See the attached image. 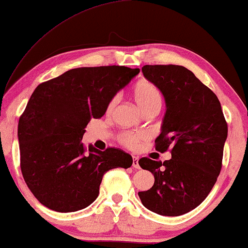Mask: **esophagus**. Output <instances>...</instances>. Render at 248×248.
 <instances>
[{
    "mask_svg": "<svg viewBox=\"0 0 248 248\" xmlns=\"http://www.w3.org/2000/svg\"><path fill=\"white\" fill-rule=\"evenodd\" d=\"M132 166H133L135 169L140 168V165H139V158L135 157V155H133V162H132Z\"/></svg>",
    "mask_w": 248,
    "mask_h": 248,
    "instance_id": "34e87169",
    "label": "esophagus"
}]
</instances>
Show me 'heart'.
I'll list each match as a JSON object with an SVG mask.
<instances>
[{
	"instance_id": "1",
	"label": "heart",
	"mask_w": 248,
	"mask_h": 248,
	"mask_svg": "<svg viewBox=\"0 0 248 248\" xmlns=\"http://www.w3.org/2000/svg\"><path fill=\"white\" fill-rule=\"evenodd\" d=\"M132 94L135 103L140 107V109L143 113L150 110H159L162 104V96L160 90L158 89L157 86L147 80H141L135 84ZM117 104V98L114 97L107 105V113L109 114L114 110L115 106ZM142 139H144V134L141 133H133V132H123L118 137V140L123 145L127 148L137 147L139 142Z\"/></svg>"
}]
</instances>
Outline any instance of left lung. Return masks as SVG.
<instances>
[{
  "label": "left lung",
  "mask_w": 248,
  "mask_h": 248,
  "mask_svg": "<svg viewBox=\"0 0 248 248\" xmlns=\"http://www.w3.org/2000/svg\"><path fill=\"white\" fill-rule=\"evenodd\" d=\"M142 72L164 94L166 114L155 150L170 148L164 162L141 158L139 165L155 176L150 189L139 192L145 208L177 217L204 201L222 167L228 125L218 97L192 71L181 65H144Z\"/></svg>",
  "instance_id": "8db88e82"
}]
</instances>
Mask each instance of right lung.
Segmentation results:
<instances>
[{"instance_id":"add662e5","label":"right lung","mask_w":248,"mask_h":248,"mask_svg":"<svg viewBox=\"0 0 248 248\" xmlns=\"http://www.w3.org/2000/svg\"><path fill=\"white\" fill-rule=\"evenodd\" d=\"M140 69L78 67L40 83L19 118L20 167L35 198L50 210L74 212L99 194L104 174L128 168L133 159L117 148L84 147L91 118H100Z\"/></svg>"}]
</instances>
